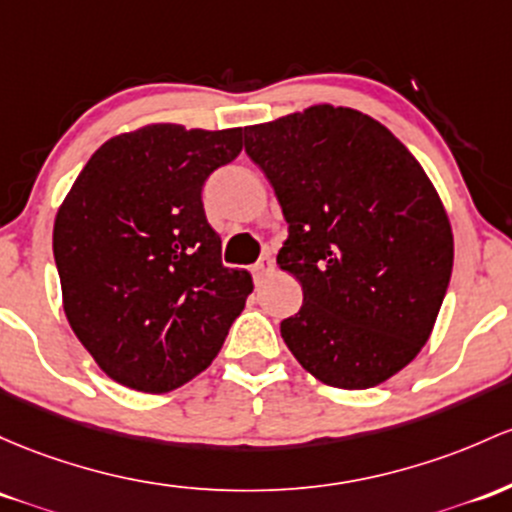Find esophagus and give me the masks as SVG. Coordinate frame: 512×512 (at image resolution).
Listing matches in <instances>:
<instances>
[{
  "mask_svg": "<svg viewBox=\"0 0 512 512\" xmlns=\"http://www.w3.org/2000/svg\"><path fill=\"white\" fill-rule=\"evenodd\" d=\"M272 269H274V260L269 255H265V257H260V260H257L255 265H252L250 272H252V277H255V279H262V277H267V274L272 272Z\"/></svg>",
  "mask_w": 512,
  "mask_h": 512,
  "instance_id": "esophagus-1",
  "label": "esophagus"
}]
</instances>
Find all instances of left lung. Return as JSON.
I'll return each instance as SVG.
<instances>
[{"label":"left lung","mask_w":512,"mask_h":512,"mask_svg":"<svg viewBox=\"0 0 512 512\" xmlns=\"http://www.w3.org/2000/svg\"><path fill=\"white\" fill-rule=\"evenodd\" d=\"M289 235L277 265L303 289L282 320L291 355L338 389H372L430 338L452 277L447 213L389 128L320 104L245 128Z\"/></svg>","instance_id":"obj_1"}]
</instances>
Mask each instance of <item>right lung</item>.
Masks as SVG:
<instances>
[{
	"label": "right lung",
	"instance_id": "1",
	"mask_svg": "<svg viewBox=\"0 0 512 512\" xmlns=\"http://www.w3.org/2000/svg\"><path fill=\"white\" fill-rule=\"evenodd\" d=\"M243 150V128L174 123L106 140L53 228L65 316L111 379L162 393L204 372L252 277L223 267L201 189Z\"/></svg>",
	"mask_w": 512,
	"mask_h": 512
}]
</instances>
